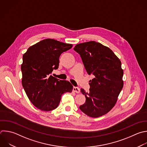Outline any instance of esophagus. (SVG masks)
Returning a JSON list of instances; mask_svg holds the SVG:
<instances>
[{
  "mask_svg": "<svg viewBox=\"0 0 147 147\" xmlns=\"http://www.w3.org/2000/svg\"><path fill=\"white\" fill-rule=\"evenodd\" d=\"M73 91L76 92V93H80V88H79L78 87H74L73 88Z\"/></svg>",
  "mask_w": 147,
  "mask_h": 147,
  "instance_id": "obj_1",
  "label": "esophagus"
}]
</instances>
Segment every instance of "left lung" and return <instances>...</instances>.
Masks as SVG:
<instances>
[{
	"mask_svg": "<svg viewBox=\"0 0 147 147\" xmlns=\"http://www.w3.org/2000/svg\"><path fill=\"white\" fill-rule=\"evenodd\" d=\"M93 79L88 92L82 89L86 102L79 108L87 115L96 118L110 111L123 86V71L119 58L107 47L95 41L78 44L74 49Z\"/></svg>",
	"mask_w": 147,
	"mask_h": 147,
	"instance_id": "obj_1",
	"label": "left lung"
}]
</instances>
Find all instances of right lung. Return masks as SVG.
Here are the masks:
<instances>
[{
  "label": "right lung",
  "instance_id": "add662e5",
  "mask_svg": "<svg viewBox=\"0 0 147 147\" xmlns=\"http://www.w3.org/2000/svg\"><path fill=\"white\" fill-rule=\"evenodd\" d=\"M72 46L47 38L30 47L23 55L22 86L30 102L38 109L45 111L55 109L61 95L72 92L73 86L69 82L59 80L51 74L58 68L61 54Z\"/></svg>",
  "mask_w": 147,
  "mask_h": 147
}]
</instances>
